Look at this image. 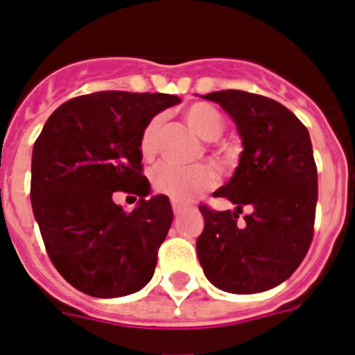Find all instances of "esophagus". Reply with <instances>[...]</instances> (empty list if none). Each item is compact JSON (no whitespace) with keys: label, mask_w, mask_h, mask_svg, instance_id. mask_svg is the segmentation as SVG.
Here are the masks:
<instances>
[{"label":"esophagus","mask_w":355,"mask_h":355,"mask_svg":"<svg viewBox=\"0 0 355 355\" xmlns=\"http://www.w3.org/2000/svg\"><path fill=\"white\" fill-rule=\"evenodd\" d=\"M184 209H186V206H184V204L175 202V200H173V211H175V215H180V213H182Z\"/></svg>","instance_id":"34e87169"}]
</instances>
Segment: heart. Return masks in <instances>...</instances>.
<instances>
[{
	"label": "heart",
	"instance_id": "b5f03b06",
	"mask_svg": "<svg viewBox=\"0 0 355 355\" xmlns=\"http://www.w3.org/2000/svg\"><path fill=\"white\" fill-rule=\"evenodd\" d=\"M160 118H153L146 125L140 138V151L146 158H151L157 151L158 129H160ZM187 125L197 132L204 140H215L223 132L224 122L217 109L206 103H197L186 111ZM215 182V175L207 166H193L184 168L171 162L158 164L151 171V184L158 193L168 195L175 202H187L198 193L206 191Z\"/></svg>",
	"mask_w": 355,
	"mask_h": 355
}]
</instances>
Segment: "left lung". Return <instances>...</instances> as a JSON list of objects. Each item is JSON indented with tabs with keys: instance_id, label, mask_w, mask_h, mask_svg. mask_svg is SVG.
Instances as JSON below:
<instances>
[{
	"instance_id": "8db88e82",
	"label": "left lung",
	"mask_w": 355,
	"mask_h": 355,
	"mask_svg": "<svg viewBox=\"0 0 355 355\" xmlns=\"http://www.w3.org/2000/svg\"><path fill=\"white\" fill-rule=\"evenodd\" d=\"M237 128L243 153L233 177L213 193L235 211L200 206L197 253L204 275L227 293H261L286 281L306 255L318 206V168L308 129L282 103L246 91H215ZM244 205L252 207L236 226Z\"/></svg>"
}]
</instances>
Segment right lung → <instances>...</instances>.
<instances>
[{
    "mask_svg": "<svg viewBox=\"0 0 355 355\" xmlns=\"http://www.w3.org/2000/svg\"><path fill=\"white\" fill-rule=\"evenodd\" d=\"M180 98L103 91L62 103L33 149L31 202L47 253L62 277L93 297L142 290L173 223L166 195H151L140 138ZM114 191L141 197L132 212Z\"/></svg>",
    "mask_w": 355,
    "mask_h": 355,
    "instance_id": "1",
    "label": "right lung"
}]
</instances>
